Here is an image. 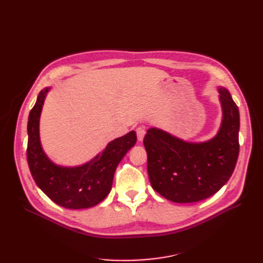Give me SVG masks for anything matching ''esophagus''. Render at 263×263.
Masks as SVG:
<instances>
[{
    "instance_id": "esophagus-1",
    "label": "esophagus",
    "mask_w": 263,
    "mask_h": 263,
    "mask_svg": "<svg viewBox=\"0 0 263 263\" xmlns=\"http://www.w3.org/2000/svg\"><path fill=\"white\" fill-rule=\"evenodd\" d=\"M136 134H137V138L139 141H142V139H144L145 137V134H146V130L144 127H138V128L136 129Z\"/></svg>"
}]
</instances>
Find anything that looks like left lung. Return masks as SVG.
<instances>
[{"label": "left lung", "instance_id": "left-lung-1", "mask_svg": "<svg viewBox=\"0 0 263 263\" xmlns=\"http://www.w3.org/2000/svg\"><path fill=\"white\" fill-rule=\"evenodd\" d=\"M222 123L217 136L189 144L151 128L144 138L147 170L155 191L176 203H194L215 194L232 177L239 155V110L229 92L219 89Z\"/></svg>", "mask_w": 263, "mask_h": 263}]
</instances>
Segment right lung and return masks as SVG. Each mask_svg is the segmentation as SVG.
<instances>
[{"label": "right lung", "instance_id": "obj_1", "mask_svg": "<svg viewBox=\"0 0 263 263\" xmlns=\"http://www.w3.org/2000/svg\"><path fill=\"white\" fill-rule=\"evenodd\" d=\"M48 89L38 95L27 123V162L38 187L51 201L69 210L89 209L102 202L112 189L114 172L125 154L136 144V133L129 132L78 168H61L46 157L39 141V116Z\"/></svg>", "mask_w": 263, "mask_h": 263}]
</instances>
